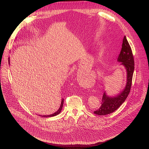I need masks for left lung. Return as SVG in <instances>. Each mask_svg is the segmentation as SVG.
<instances>
[{
  "instance_id": "obj_1",
  "label": "left lung",
  "mask_w": 149,
  "mask_h": 149,
  "mask_svg": "<svg viewBox=\"0 0 149 149\" xmlns=\"http://www.w3.org/2000/svg\"><path fill=\"white\" fill-rule=\"evenodd\" d=\"M117 61L121 62V65L124 66L127 71L126 86L124 90L115 97H109L104 92L102 97L100 107L94 111V113L97 115L104 116L115 111L124 102L130 92L134 70V61L132 48L125 36H124L123 40L121 50Z\"/></svg>"
}]
</instances>
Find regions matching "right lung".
I'll return each mask as SVG.
<instances>
[{"instance_id": "1", "label": "right lung", "mask_w": 149, "mask_h": 149, "mask_svg": "<svg viewBox=\"0 0 149 149\" xmlns=\"http://www.w3.org/2000/svg\"><path fill=\"white\" fill-rule=\"evenodd\" d=\"M63 100H64V99H63V98H62V101H61V105H60V107H59V109L58 110V111H56L55 113H54V114H51V115H47V116H40L39 115V116H41V117H54V116H56V115H58V114H59L60 113H61V110H62V107H63Z\"/></svg>"}]
</instances>
